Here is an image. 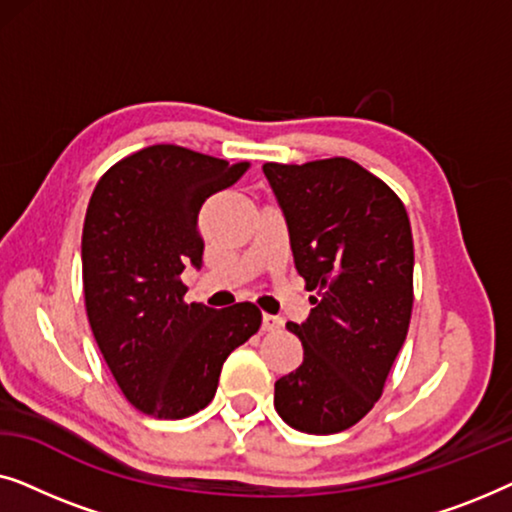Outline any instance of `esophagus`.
<instances>
[{
    "mask_svg": "<svg viewBox=\"0 0 512 512\" xmlns=\"http://www.w3.org/2000/svg\"><path fill=\"white\" fill-rule=\"evenodd\" d=\"M284 321L275 317V314H263V331H277V328H282Z\"/></svg>",
    "mask_w": 512,
    "mask_h": 512,
    "instance_id": "1",
    "label": "esophagus"
}]
</instances>
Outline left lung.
<instances>
[{
    "mask_svg": "<svg viewBox=\"0 0 512 512\" xmlns=\"http://www.w3.org/2000/svg\"><path fill=\"white\" fill-rule=\"evenodd\" d=\"M282 209L293 263L314 305L303 363L275 382V410L291 429L326 436L366 417L382 396L412 312L415 249L398 195L349 158L263 165Z\"/></svg>",
    "mask_w": 512,
    "mask_h": 512,
    "instance_id": "8db88e82",
    "label": "left lung"
}]
</instances>
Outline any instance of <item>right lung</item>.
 <instances>
[{
  "instance_id": "add662e5",
  "label": "right lung",
  "mask_w": 512,
  "mask_h": 512,
  "mask_svg": "<svg viewBox=\"0 0 512 512\" xmlns=\"http://www.w3.org/2000/svg\"><path fill=\"white\" fill-rule=\"evenodd\" d=\"M247 167L184 146H146L111 167L88 202V321L118 387L144 415L184 419L209 405L223 361L261 326L254 303H186L181 282L186 265H202V202Z\"/></svg>"
}]
</instances>
